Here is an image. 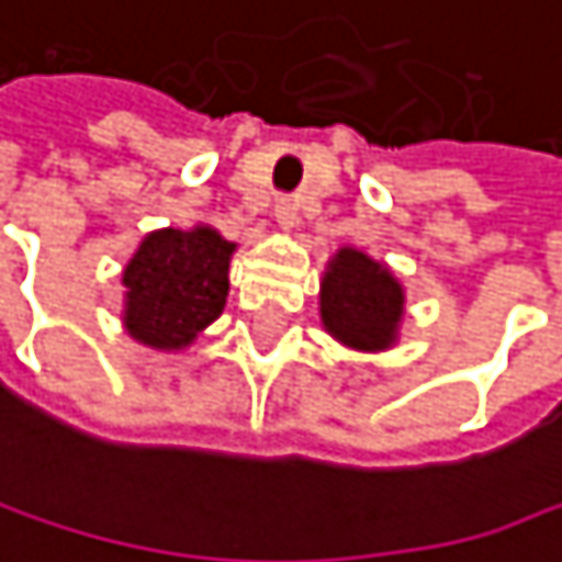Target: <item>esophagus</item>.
<instances>
[{
	"label": "esophagus",
	"instance_id": "obj_1",
	"mask_svg": "<svg viewBox=\"0 0 562 562\" xmlns=\"http://www.w3.org/2000/svg\"><path fill=\"white\" fill-rule=\"evenodd\" d=\"M296 220H300V200L296 196H279L276 200V223L283 229H290V226H296Z\"/></svg>",
	"mask_w": 562,
	"mask_h": 562
}]
</instances>
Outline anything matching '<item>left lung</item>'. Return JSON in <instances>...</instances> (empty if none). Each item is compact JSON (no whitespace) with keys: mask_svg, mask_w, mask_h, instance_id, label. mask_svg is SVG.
I'll return each instance as SVG.
<instances>
[{"mask_svg":"<svg viewBox=\"0 0 562 562\" xmlns=\"http://www.w3.org/2000/svg\"><path fill=\"white\" fill-rule=\"evenodd\" d=\"M402 286L395 276L359 249H339L323 279V323L352 349H385L402 319Z\"/></svg>","mask_w":562,"mask_h":562,"instance_id":"1","label":"left lung"}]
</instances>
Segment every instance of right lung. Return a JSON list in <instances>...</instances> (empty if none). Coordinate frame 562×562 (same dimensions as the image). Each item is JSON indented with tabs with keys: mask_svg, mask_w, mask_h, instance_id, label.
I'll return each instance as SVG.
<instances>
[{
	"mask_svg": "<svg viewBox=\"0 0 562 562\" xmlns=\"http://www.w3.org/2000/svg\"><path fill=\"white\" fill-rule=\"evenodd\" d=\"M229 252L216 229H157L124 269L131 336L150 349H183L226 303Z\"/></svg>",
	"mask_w": 562,
	"mask_h": 562,
	"instance_id": "right-lung-1",
	"label": "right lung"
}]
</instances>
